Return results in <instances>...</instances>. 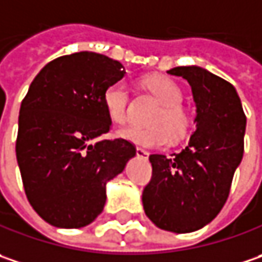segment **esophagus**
<instances>
[{
  "label": "esophagus",
  "mask_w": 262,
  "mask_h": 262,
  "mask_svg": "<svg viewBox=\"0 0 262 262\" xmlns=\"http://www.w3.org/2000/svg\"><path fill=\"white\" fill-rule=\"evenodd\" d=\"M136 155L146 160V158L149 157V152H148V151H145V149H142V148H136Z\"/></svg>",
  "instance_id": "obj_1"
}]
</instances>
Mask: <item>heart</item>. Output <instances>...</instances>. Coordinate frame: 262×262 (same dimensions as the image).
I'll return each mask as SVG.
<instances>
[{
  "label": "heart",
  "instance_id": "obj_1",
  "mask_svg": "<svg viewBox=\"0 0 262 262\" xmlns=\"http://www.w3.org/2000/svg\"><path fill=\"white\" fill-rule=\"evenodd\" d=\"M145 86L161 102V107L154 113L149 120L151 127L126 126L117 130L121 139L139 145L143 148H163L168 143V136L173 139L182 138L189 129L190 119L182 107V89L171 79L164 76H152L145 80ZM102 104L108 117L114 123L127 120L129 86L124 80H117L105 89Z\"/></svg>",
  "mask_w": 262,
  "mask_h": 262
}]
</instances>
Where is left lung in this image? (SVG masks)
Segmentation results:
<instances>
[{
	"mask_svg": "<svg viewBox=\"0 0 262 262\" xmlns=\"http://www.w3.org/2000/svg\"><path fill=\"white\" fill-rule=\"evenodd\" d=\"M188 80L195 102V132L188 146L165 157L149 155L152 179L143 189L146 217L173 233H190L222 211L244 157L246 117L232 83L199 66L174 67Z\"/></svg>",
	"mask_w": 262,
	"mask_h": 262,
	"instance_id": "obj_1",
	"label": "left lung"
}]
</instances>
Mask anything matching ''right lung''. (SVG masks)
<instances>
[{"label": "right lung", "mask_w": 262, "mask_h": 262, "mask_svg": "<svg viewBox=\"0 0 262 262\" xmlns=\"http://www.w3.org/2000/svg\"><path fill=\"white\" fill-rule=\"evenodd\" d=\"M124 74L119 61L80 51L52 60L29 86L16 157L30 205L51 226L91 224L104 210L107 183L136 155L124 139L94 143L111 127L102 95Z\"/></svg>", "instance_id": "right-lung-1"}]
</instances>
